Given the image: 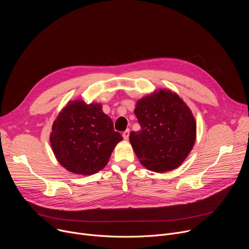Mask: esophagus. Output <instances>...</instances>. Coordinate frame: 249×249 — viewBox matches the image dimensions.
Listing matches in <instances>:
<instances>
[{"mask_svg":"<svg viewBox=\"0 0 249 249\" xmlns=\"http://www.w3.org/2000/svg\"><path fill=\"white\" fill-rule=\"evenodd\" d=\"M129 134H130V130L129 129H127V130H125L124 132H123V138H124V140H128L129 139Z\"/></svg>","mask_w":249,"mask_h":249,"instance_id":"esophagus-1","label":"esophagus"}]
</instances>
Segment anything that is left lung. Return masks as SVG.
<instances>
[{
	"label": "left lung",
	"mask_w": 249,
	"mask_h": 249,
	"mask_svg": "<svg viewBox=\"0 0 249 249\" xmlns=\"http://www.w3.org/2000/svg\"><path fill=\"white\" fill-rule=\"evenodd\" d=\"M141 126L129 139L140 162L149 170L166 172L178 167L196 140V121L187 104L175 92L159 89L137 101Z\"/></svg>",
	"instance_id": "obj_1"
}]
</instances>
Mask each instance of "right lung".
Returning a JSON list of instances; mask_svg holds the SVG:
<instances>
[{
    "instance_id": "obj_1",
    "label": "right lung",
    "mask_w": 249,
    "mask_h": 249,
    "mask_svg": "<svg viewBox=\"0 0 249 249\" xmlns=\"http://www.w3.org/2000/svg\"><path fill=\"white\" fill-rule=\"evenodd\" d=\"M123 140L100 103L69 101L53 123L52 151L68 171L90 175L107 164L115 146Z\"/></svg>"
}]
</instances>
